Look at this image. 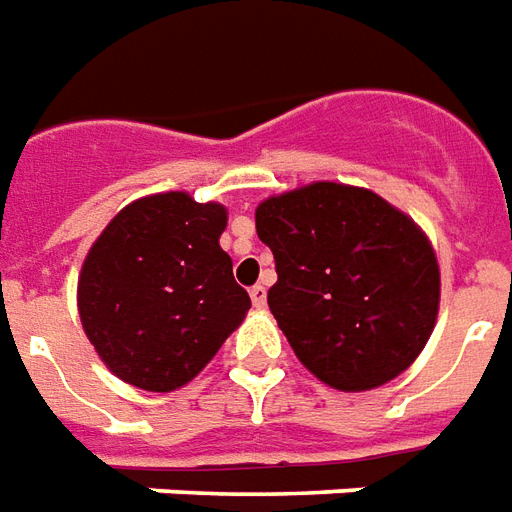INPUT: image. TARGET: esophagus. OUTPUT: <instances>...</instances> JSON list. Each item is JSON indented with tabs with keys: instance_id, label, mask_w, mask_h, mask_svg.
I'll return each instance as SVG.
<instances>
[{
	"instance_id": "34e87169",
	"label": "esophagus",
	"mask_w": 512,
	"mask_h": 512,
	"mask_svg": "<svg viewBox=\"0 0 512 512\" xmlns=\"http://www.w3.org/2000/svg\"><path fill=\"white\" fill-rule=\"evenodd\" d=\"M249 298H252V304H255L257 309H263V306H266V287L255 285L249 290Z\"/></svg>"
}]
</instances>
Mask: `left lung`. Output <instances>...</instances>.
Here are the masks:
<instances>
[{
  "label": "left lung",
  "instance_id": "left-lung-1",
  "mask_svg": "<svg viewBox=\"0 0 512 512\" xmlns=\"http://www.w3.org/2000/svg\"><path fill=\"white\" fill-rule=\"evenodd\" d=\"M271 246L268 306L306 369L339 391H369L410 366L439 309L429 238L369 189L317 181L255 211Z\"/></svg>",
  "mask_w": 512,
  "mask_h": 512
}]
</instances>
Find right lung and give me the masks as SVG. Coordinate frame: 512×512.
<instances>
[{
	"label": "right lung",
	"instance_id": "1",
	"mask_svg": "<svg viewBox=\"0 0 512 512\" xmlns=\"http://www.w3.org/2000/svg\"><path fill=\"white\" fill-rule=\"evenodd\" d=\"M219 203L165 192L121 208L78 279L83 331L116 377L176 391L206 366L252 306L219 246Z\"/></svg>",
	"mask_w": 512,
	"mask_h": 512
}]
</instances>
